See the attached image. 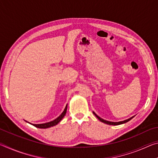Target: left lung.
Wrapping results in <instances>:
<instances>
[{
	"label": "left lung",
	"instance_id": "1",
	"mask_svg": "<svg viewBox=\"0 0 158 158\" xmlns=\"http://www.w3.org/2000/svg\"><path fill=\"white\" fill-rule=\"evenodd\" d=\"M93 114H94L96 117L98 118L99 120H100V121L101 122L105 123H106V124L111 125H121V124L125 123H127V122H128L129 121H130L131 119L133 118H134V116H132V117H131V118H128V119H127V120H125V121H120V122H111V121H105V120L99 117V116H98V115L95 113V112H93Z\"/></svg>",
	"mask_w": 158,
	"mask_h": 158
}]
</instances>
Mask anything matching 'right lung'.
<instances>
[{
  "instance_id": "obj_1",
  "label": "right lung",
  "mask_w": 158,
  "mask_h": 158,
  "mask_svg": "<svg viewBox=\"0 0 158 158\" xmlns=\"http://www.w3.org/2000/svg\"><path fill=\"white\" fill-rule=\"evenodd\" d=\"M67 108H68V105H66L65 109H64V111L62 114H61L59 116H58V118H56L55 120H53V121H51V122H48V123H42V124H32L33 125V126L36 127H38V128H43V129H44V128H49L50 127H53L54 126V125H57L58 123H59L61 120H62L63 118V117L65 116V115L66 114L67 112Z\"/></svg>"
}]
</instances>
